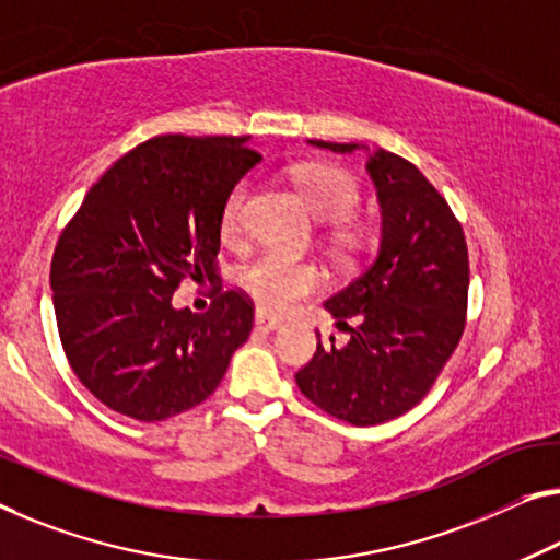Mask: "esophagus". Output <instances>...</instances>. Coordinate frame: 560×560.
<instances>
[{
	"instance_id": "1",
	"label": "esophagus",
	"mask_w": 560,
	"mask_h": 560,
	"mask_svg": "<svg viewBox=\"0 0 560 560\" xmlns=\"http://www.w3.org/2000/svg\"><path fill=\"white\" fill-rule=\"evenodd\" d=\"M255 325L260 330H265V332H272V330L280 328V320H278V317H270V315H265V313H260V310H257Z\"/></svg>"
}]
</instances>
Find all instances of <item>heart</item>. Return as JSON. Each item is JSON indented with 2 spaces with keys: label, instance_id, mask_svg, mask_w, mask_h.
I'll list each match as a JSON object with an SVG mask.
<instances>
[{
  "label": "heart",
  "instance_id": "1",
  "mask_svg": "<svg viewBox=\"0 0 560 560\" xmlns=\"http://www.w3.org/2000/svg\"><path fill=\"white\" fill-rule=\"evenodd\" d=\"M292 179H295L310 212L315 218L332 222L330 235L338 253L348 257L363 253L370 243V230L360 220L350 218L360 200V190L350 172L313 162V165H300ZM245 200L247 185L240 183L222 208V235L225 237L240 235ZM323 280V270L315 262L292 260L280 253H265L237 270L240 288L255 300L262 313L272 315L288 313L300 300L320 290Z\"/></svg>",
  "mask_w": 560,
  "mask_h": 560
}]
</instances>
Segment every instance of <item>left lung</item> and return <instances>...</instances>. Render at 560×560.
I'll return each mask as SVG.
<instances>
[{
    "instance_id": "1",
    "label": "left lung",
    "mask_w": 560,
    "mask_h": 560,
    "mask_svg": "<svg viewBox=\"0 0 560 560\" xmlns=\"http://www.w3.org/2000/svg\"><path fill=\"white\" fill-rule=\"evenodd\" d=\"M352 152L355 142L310 140ZM383 210L381 247L325 303L346 346L317 350L298 370L300 393L350 425H377L416 408L458 348L468 313V245L445 197L412 162L388 150L368 160ZM352 319L353 325L347 323Z\"/></svg>"
}]
</instances>
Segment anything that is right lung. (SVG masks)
I'll use <instances>...</instances> for the list:
<instances>
[{"instance_id":"add662e5","label":"right lung","mask_w":560,"mask_h":560,"mask_svg":"<svg viewBox=\"0 0 560 560\" xmlns=\"http://www.w3.org/2000/svg\"><path fill=\"white\" fill-rule=\"evenodd\" d=\"M260 152L247 137L160 135L122 154L84 195L51 255L65 355L94 398L144 423L208 400L250 338L240 288L205 313L175 310L183 280L218 288L222 208Z\"/></svg>"}]
</instances>
